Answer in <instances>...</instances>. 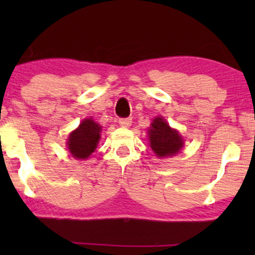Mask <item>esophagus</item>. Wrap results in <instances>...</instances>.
<instances>
[{
    "mask_svg": "<svg viewBox=\"0 0 255 255\" xmlns=\"http://www.w3.org/2000/svg\"><path fill=\"white\" fill-rule=\"evenodd\" d=\"M119 124L121 127H129L131 125V119L130 118H126V119H120Z\"/></svg>",
    "mask_w": 255,
    "mask_h": 255,
    "instance_id": "obj_1",
    "label": "esophagus"
}]
</instances>
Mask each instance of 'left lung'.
Returning a JSON list of instances; mask_svg holds the SVG:
<instances>
[{
    "label": "left lung",
    "mask_w": 255,
    "mask_h": 255,
    "mask_svg": "<svg viewBox=\"0 0 255 255\" xmlns=\"http://www.w3.org/2000/svg\"><path fill=\"white\" fill-rule=\"evenodd\" d=\"M150 146L157 157L174 156L182 147V139L176 130L169 127L163 118H156L148 129Z\"/></svg>",
    "instance_id": "8db88e82"
}]
</instances>
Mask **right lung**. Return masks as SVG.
<instances>
[{
  "label": "right lung",
  "mask_w": 255,
  "mask_h": 255,
  "mask_svg": "<svg viewBox=\"0 0 255 255\" xmlns=\"http://www.w3.org/2000/svg\"><path fill=\"white\" fill-rule=\"evenodd\" d=\"M101 126L92 119H86L69 134L68 150L77 159H86L96 150L101 137Z\"/></svg>",
  "instance_id": "1"
}]
</instances>
